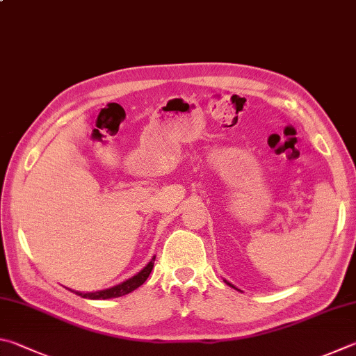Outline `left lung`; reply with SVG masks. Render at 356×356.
Listing matches in <instances>:
<instances>
[{
    "label": "left lung",
    "instance_id": "left-lung-1",
    "mask_svg": "<svg viewBox=\"0 0 356 356\" xmlns=\"http://www.w3.org/2000/svg\"><path fill=\"white\" fill-rule=\"evenodd\" d=\"M224 282H225V283H227V285H229V286H232V288H235V286H234V285H232V283H229L227 280H224ZM235 289H238V288H235Z\"/></svg>",
    "mask_w": 356,
    "mask_h": 356
}]
</instances>
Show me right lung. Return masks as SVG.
Returning <instances> with one entry per match:
<instances>
[{
    "label": "right lung",
    "instance_id": "add662e5",
    "mask_svg": "<svg viewBox=\"0 0 356 356\" xmlns=\"http://www.w3.org/2000/svg\"><path fill=\"white\" fill-rule=\"evenodd\" d=\"M154 260H156V257H152V260L146 264V266L140 270L138 274H135L131 279H127L126 282L120 283V285L112 286V288H107V289H102V291H95V293H79V291H74L77 296L83 297V299H93V300H98V299H113V297H121V296H126L129 293H132L134 289H137L138 286L143 285L146 282L147 277H149L151 270L154 268Z\"/></svg>",
    "mask_w": 356,
    "mask_h": 356
}]
</instances>
